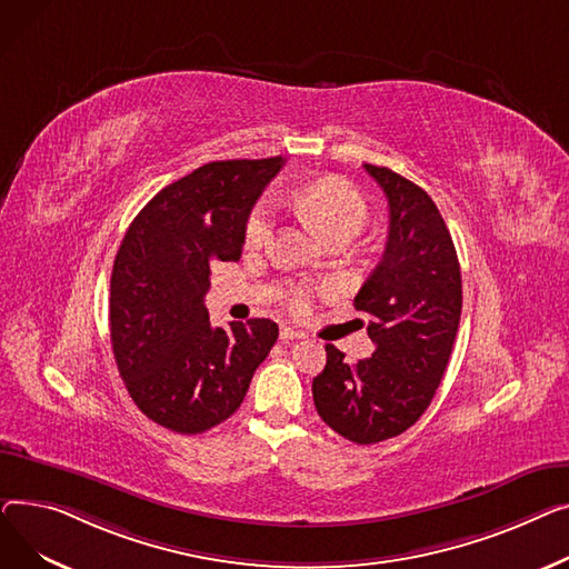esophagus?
Returning a JSON list of instances; mask_svg holds the SVG:
<instances>
[{
	"mask_svg": "<svg viewBox=\"0 0 569 569\" xmlns=\"http://www.w3.org/2000/svg\"><path fill=\"white\" fill-rule=\"evenodd\" d=\"M300 338H303V332H300V330H293V328H289V326H282L280 328V340H300Z\"/></svg>",
	"mask_w": 569,
	"mask_h": 569,
	"instance_id": "1",
	"label": "esophagus"
}]
</instances>
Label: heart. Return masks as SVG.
<instances>
[{
  "label": "heart",
  "instance_id": "b5f03b06",
  "mask_svg": "<svg viewBox=\"0 0 569 569\" xmlns=\"http://www.w3.org/2000/svg\"><path fill=\"white\" fill-rule=\"evenodd\" d=\"M293 209L303 216L319 233L326 243L336 239H356L365 229L367 218H370V204L365 194L345 179L328 177L319 179L306 188H300L291 194ZM276 227V211L271 199H261L252 209L246 224V246L263 248L269 246ZM317 289L308 282H291L282 289L284 306L293 312H308Z\"/></svg>",
  "mask_w": 569,
  "mask_h": 569
}]
</instances>
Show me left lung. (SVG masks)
Masks as SVG:
<instances>
[{"label": "left lung", "instance_id": "obj_1", "mask_svg": "<svg viewBox=\"0 0 569 569\" xmlns=\"http://www.w3.org/2000/svg\"><path fill=\"white\" fill-rule=\"evenodd\" d=\"M365 170L390 211L383 259L353 298L370 317L375 353L349 365L326 345V367L312 381L321 420L358 446L418 422L443 379L461 317L459 259L437 204L388 167L365 162Z\"/></svg>", "mask_w": 569, "mask_h": 569}]
</instances>
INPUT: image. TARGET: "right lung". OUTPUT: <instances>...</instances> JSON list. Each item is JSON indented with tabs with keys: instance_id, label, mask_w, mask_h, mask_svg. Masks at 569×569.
<instances>
[{
	"instance_id": "obj_1",
	"label": "right lung",
	"mask_w": 569,
	"mask_h": 569,
	"mask_svg": "<svg viewBox=\"0 0 569 569\" xmlns=\"http://www.w3.org/2000/svg\"><path fill=\"white\" fill-rule=\"evenodd\" d=\"M284 164L216 160L164 186L130 222L110 282V338L138 409L177 433H202L243 402L278 340L271 319L213 328L211 266L239 261L248 216Z\"/></svg>"
}]
</instances>
